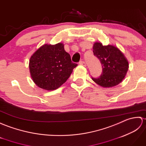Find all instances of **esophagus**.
Listing matches in <instances>:
<instances>
[{
  "label": "esophagus",
  "mask_w": 146,
  "mask_h": 146,
  "mask_svg": "<svg viewBox=\"0 0 146 146\" xmlns=\"http://www.w3.org/2000/svg\"><path fill=\"white\" fill-rule=\"evenodd\" d=\"M79 64H80V65H81V66H84V67H86V62H84V60H80V62H79Z\"/></svg>",
  "instance_id": "esophagus-1"
}]
</instances>
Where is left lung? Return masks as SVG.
I'll return each mask as SVG.
<instances>
[{"label": "left lung", "mask_w": 146, "mask_h": 146, "mask_svg": "<svg viewBox=\"0 0 146 146\" xmlns=\"http://www.w3.org/2000/svg\"><path fill=\"white\" fill-rule=\"evenodd\" d=\"M94 55L102 64V72L98 78L92 79L104 87H111L122 81L128 70L129 63L117 47L108 45L103 46L96 42L93 46Z\"/></svg>", "instance_id": "left-lung-1"}]
</instances>
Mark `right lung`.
Wrapping results in <instances>:
<instances>
[{
  "mask_svg": "<svg viewBox=\"0 0 146 146\" xmlns=\"http://www.w3.org/2000/svg\"><path fill=\"white\" fill-rule=\"evenodd\" d=\"M77 66L71 61L64 44H45L31 56L29 69L33 81L40 88L57 89L66 82Z\"/></svg>",
  "mask_w": 146,
  "mask_h": 146,
  "instance_id": "add662e5",
  "label": "right lung"
}]
</instances>
